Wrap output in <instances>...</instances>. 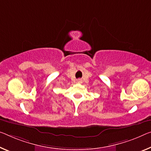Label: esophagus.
<instances>
[{"mask_svg":"<svg viewBox=\"0 0 151 151\" xmlns=\"http://www.w3.org/2000/svg\"><path fill=\"white\" fill-rule=\"evenodd\" d=\"M78 83H82V80H81V79H78V80H77Z\"/></svg>","mask_w":151,"mask_h":151,"instance_id":"1","label":"esophagus"}]
</instances>
